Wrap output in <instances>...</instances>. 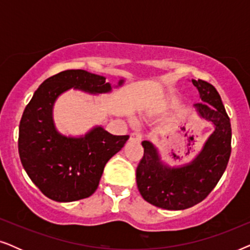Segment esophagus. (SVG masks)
Listing matches in <instances>:
<instances>
[{"mask_svg":"<svg viewBox=\"0 0 250 250\" xmlns=\"http://www.w3.org/2000/svg\"><path fill=\"white\" fill-rule=\"evenodd\" d=\"M129 139L134 140V141H141L142 134L139 132H133V133H131V135H129Z\"/></svg>","mask_w":250,"mask_h":250,"instance_id":"obj_1","label":"esophagus"}]
</instances>
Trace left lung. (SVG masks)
I'll use <instances>...</instances> for the list:
<instances>
[{"instance_id":"obj_1","label":"left lung","mask_w":250,"mask_h":250,"mask_svg":"<svg viewBox=\"0 0 250 250\" xmlns=\"http://www.w3.org/2000/svg\"><path fill=\"white\" fill-rule=\"evenodd\" d=\"M201 102L193 104L201 118L214 125V132L192 162L170 167L162 162L158 149L143 141L142 159L136 168V184L153 206L168 210L187 209L203 201L223 175L231 155V123L213 85L192 80ZM192 139V138H190Z\"/></svg>"}]
</instances>
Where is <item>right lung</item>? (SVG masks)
Listing matches in <instances>:
<instances>
[{"mask_svg": "<svg viewBox=\"0 0 250 250\" xmlns=\"http://www.w3.org/2000/svg\"><path fill=\"white\" fill-rule=\"evenodd\" d=\"M124 80L118 82V86ZM90 94L108 93L105 77L82 69L64 70L40 85L23 110L18 149L21 164L33 183L47 198L70 203L92 196L98 189L105 164L127 141L95 126L85 135L66 136L53 122L54 102L70 88Z\"/></svg>", "mask_w": 250, "mask_h": 250, "instance_id": "1", "label": "right lung"}]
</instances>
